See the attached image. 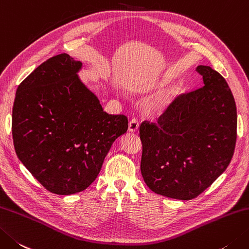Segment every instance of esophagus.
Returning a JSON list of instances; mask_svg holds the SVG:
<instances>
[{
  "label": "esophagus",
  "mask_w": 249,
  "mask_h": 249,
  "mask_svg": "<svg viewBox=\"0 0 249 249\" xmlns=\"http://www.w3.org/2000/svg\"><path fill=\"white\" fill-rule=\"evenodd\" d=\"M138 128H139V122L136 119H133L128 124V130L130 133H136V131L138 130Z\"/></svg>",
  "instance_id": "1"
}]
</instances>
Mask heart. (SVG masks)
<instances>
[{
  "label": "heart",
  "mask_w": 249,
  "mask_h": 249,
  "mask_svg": "<svg viewBox=\"0 0 249 249\" xmlns=\"http://www.w3.org/2000/svg\"><path fill=\"white\" fill-rule=\"evenodd\" d=\"M170 106V98L168 96H162L160 98L155 99L154 101L151 102V105L149 106V113L151 115H162L166 112Z\"/></svg>",
  "instance_id": "1"
}]
</instances>
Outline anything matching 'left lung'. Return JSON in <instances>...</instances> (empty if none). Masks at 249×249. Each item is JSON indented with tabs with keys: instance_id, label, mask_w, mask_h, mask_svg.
<instances>
[{
	"instance_id": "left-lung-1",
	"label": "left lung",
	"mask_w": 249,
	"mask_h": 249,
	"mask_svg": "<svg viewBox=\"0 0 249 249\" xmlns=\"http://www.w3.org/2000/svg\"><path fill=\"white\" fill-rule=\"evenodd\" d=\"M204 86L180 96L158 124L142 123L141 174L160 196L192 199L225 172L234 153L237 113L226 80L197 66Z\"/></svg>"
}]
</instances>
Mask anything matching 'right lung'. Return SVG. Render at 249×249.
<instances>
[{"label":"right lung","mask_w":249,"mask_h":249,"mask_svg":"<svg viewBox=\"0 0 249 249\" xmlns=\"http://www.w3.org/2000/svg\"><path fill=\"white\" fill-rule=\"evenodd\" d=\"M68 53L43 62L18 86L13 140L19 160L48 191L70 196L95 181L114 141L126 134L125 115L106 113Z\"/></svg>","instance_id":"1"}]
</instances>
